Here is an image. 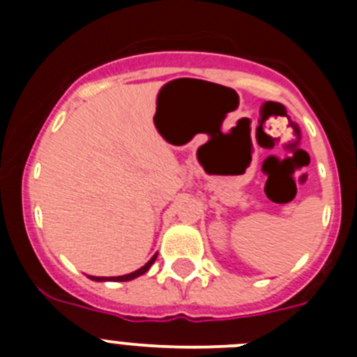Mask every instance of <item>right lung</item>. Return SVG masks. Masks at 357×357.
Listing matches in <instances>:
<instances>
[{
	"instance_id": "right-lung-1",
	"label": "right lung",
	"mask_w": 357,
	"mask_h": 357,
	"mask_svg": "<svg viewBox=\"0 0 357 357\" xmlns=\"http://www.w3.org/2000/svg\"><path fill=\"white\" fill-rule=\"evenodd\" d=\"M155 259H157V254L153 255V257H151V259L148 261V263L144 264V266H141L139 270H135V272L127 273V275L109 277V279H107V277H94V275H89V279H91V280H98V282H102V280H116V282H125V280H132V279H135V277H139V275H143V273H146L148 270H150L151 264L155 263Z\"/></svg>"
}]
</instances>
